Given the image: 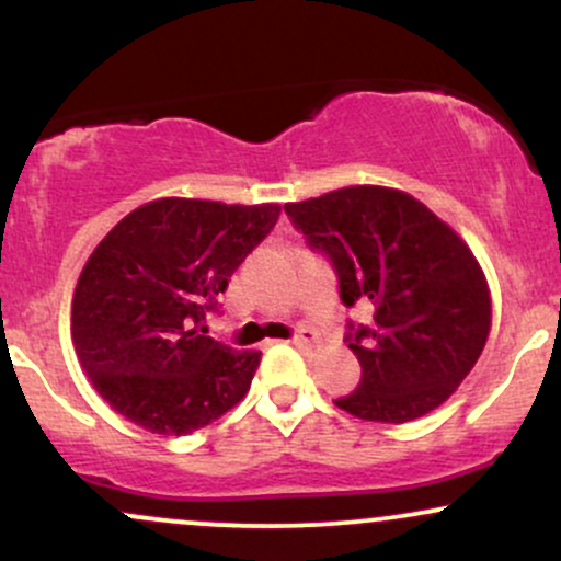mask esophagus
I'll use <instances>...</instances> for the list:
<instances>
[{"instance_id":"1","label":"esophagus","mask_w":561,"mask_h":561,"mask_svg":"<svg viewBox=\"0 0 561 561\" xmlns=\"http://www.w3.org/2000/svg\"><path fill=\"white\" fill-rule=\"evenodd\" d=\"M289 343L298 345V347H302V345H313V343H317V332H313L311 327H300V330L293 334V340H289Z\"/></svg>"}]
</instances>
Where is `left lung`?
Segmentation results:
<instances>
[{
	"mask_svg": "<svg viewBox=\"0 0 561 561\" xmlns=\"http://www.w3.org/2000/svg\"><path fill=\"white\" fill-rule=\"evenodd\" d=\"M285 214L337 274L345 343L362 382L337 398L366 422L403 424L430 414L478 364L491 332V295L472 250L427 205L385 186H345L287 203Z\"/></svg>",
	"mask_w": 561,
	"mask_h": 561,
	"instance_id": "obj_1",
	"label": "left lung"
}]
</instances>
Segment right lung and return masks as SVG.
Masks as SVG:
<instances>
[{
  "label": "right lung",
  "instance_id": "right-lung-1",
  "mask_svg": "<svg viewBox=\"0 0 561 561\" xmlns=\"http://www.w3.org/2000/svg\"><path fill=\"white\" fill-rule=\"evenodd\" d=\"M279 210L163 197L96 244L76 285L70 334L94 390L121 416L190 435L242 401L261 353L231 351L203 321Z\"/></svg>",
  "mask_w": 561,
  "mask_h": 561
}]
</instances>
